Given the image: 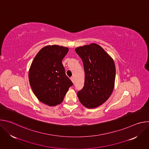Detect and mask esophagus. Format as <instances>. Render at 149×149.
<instances>
[{
	"instance_id": "34e87169",
	"label": "esophagus",
	"mask_w": 149,
	"mask_h": 149,
	"mask_svg": "<svg viewBox=\"0 0 149 149\" xmlns=\"http://www.w3.org/2000/svg\"><path fill=\"white\" fill-rule=\"evenodd\" d=\"M70 79H71V80L72 81V82L74 83V78L73 77H71Z\"/></svg>"
}]
</instances>
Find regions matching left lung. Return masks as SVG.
<instances>
[{"label": "left lung", "mask_w": 149, "mask_h": 149, "mask_svg": "<svg viewBox=\"0 0 149 149\" xmlns=\"http://www.w3.org/2000/svg\"><path fill=\"white\" fill-rule=\"evenodd\" d=\"M75 52L82 61L85 72L84 86L78 91V97L86 107H97L109 99L113 91L114 62L96 44L78 47Z\"/></svg>", "instance_id": "1"}]
</instances>
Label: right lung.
Segmentation results:
<instances>
[{
  "mask_svg": "<svg viewBox=\"0 0 149 149\" xmlns=\"http://www.w3.org/2000/svg\"><path fill=\"white\" fill-rule=\"evenodd\" d=\"M68 48L48 45L35 57L29 71L31 88L38 99L48 105L61 104L73 84L66 75L62 61Z\"/></svg>",
  "mask_w": 149,
  "mask_h": 149,
  "instance_id": "right-lung-1",
  "label": "right lung"
}]
</instances>
